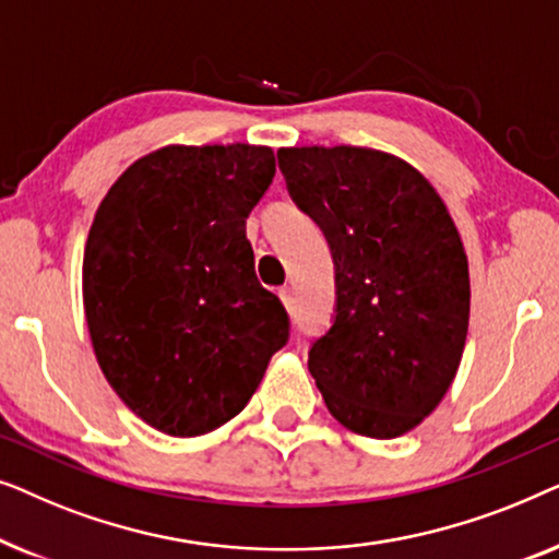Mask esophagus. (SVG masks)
<instances>
[{
	"label": "esophagus",
	"instance_id": "esophagus-1",
	"mask_svg": "<svg viewBox=\"0 0 559 559\" xmlns=\"http://www.w3.org/2000/svg\"><path fill=\"white\" fill-rule=\"evenodd\" d=\"M277 295H280L282 305H285L287 310H293V289H289V287H280Z\"/></svg>",
	"mask_w": 559,
	"mask_h": 559
}]
</instances>
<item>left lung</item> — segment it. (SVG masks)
<instances>
[{
  "mask_svg": "<svg viewBox=\"0 0 559 559\" xmlns=\"http://www.w3.org/2000/svg\"><path fill=\"white\" fill-rule=\"evenodd\" d=\"M295 203L323 228L335 320L308 369L346 430L392 440L442 402L461 366L471 277L445 201L407 159L371 147H282Z\"/></svg>",
  "mask_w": 559,
  "mask_h": 559,
  "instance_id": "left-lung-1",
  "label": "left lung"
}]
</instances>
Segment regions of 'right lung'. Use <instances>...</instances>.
<instances>
[{"label": "right lung", "mask_w": 559, "mask_h": 559, "mask_svg": "<svg viewBox=\"0 0 559 559\" xmlns=\"http://www.w3.org/2000/svg\"><path fill=\"white\" fill-rule=\"evenodd\" d=\"M274 178L262 144H167L119 175L83 251L91 346L119 400L198 438L247 407L287 343L254 274L247 216Z\"/></svg>", "instance_id": "1"}]
</instances>
